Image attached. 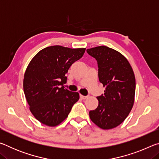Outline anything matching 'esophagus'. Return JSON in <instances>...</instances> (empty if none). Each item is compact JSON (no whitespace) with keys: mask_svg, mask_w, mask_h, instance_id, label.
<instances>
[{"mask_svg":"<svg viewBox=\"0 0 159 159\" xmlns=\"http://www.w3.org/2000/svg\"><path fill=\"white\" fill-rule=\"evenodd\" d=\"M80 98H81V99H87L88 97V96H84V95H80Z\"/></svg>","mask_w":159,"mask_h":159,"instance_id":"esophagus-1","label":"esophagus"}]
</instances>
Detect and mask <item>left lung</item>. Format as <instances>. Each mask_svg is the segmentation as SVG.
Returning <instances> with one entry per match:
<instances>
[{"mask_svg": "<svg viewBox=\"0 0 159 159\" xmlns=\"http://www.w3.org/2000/svg\"><path fill=\"white\" fill-rule=\"evenodd\" d=\"M87 52L98 61L99 82L105 88L104 95L97 98L98 107L90 111V118L102 129L114 128L124 121L133 107V70L127 59L112 48L102 45L88 49Z\"/></svg>", "mask_w": 159, "mask_h": 159, "instance_id": "1", "label": "left lung"}]
</instances>
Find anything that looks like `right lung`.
Instances as JSON below:
<instances>
[{
	"label": "right lung",
	"mask_w": 159,
	"mask_h": 159,
	"mask_svg": "<svg viewBox=\"0 0 159 159\" xmlns=\"http://www.w3.org/2000/svg\"><path fill=\"white\" fill-rule=\"evenodd\" d=\"M85 51L53 45L39 51L29 62L24 76V92L31 114L43 124L60 125L79 99V93L70 92L63 85L69 67Z\"/></svg>",
	"instance_id": "1"
}]
</instances>
